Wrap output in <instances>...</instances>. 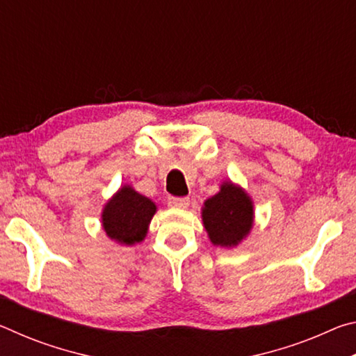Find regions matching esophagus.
Returning a JSON list of instances; mask_svg holds the SVG:
<instances>
[{"instance_id": "1", "label": "esophagus", "mask_w": 356, "mask_h": 356, "mask_svg": "<svg viewBox=\"0 0 356 356\" xmlns=\"http://www.w3.org/2000/svg\"><path fill=\"white\" fill-rule=\"evenodd\" d=\"M168 204H170L171 207H176V209H186L190 204L188 197H174L171 196L170 200H168Z\"/></svg>"}]
</instances>
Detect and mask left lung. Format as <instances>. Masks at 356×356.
<instances>
[{"label":"left lung","instance_id":"1","mask_svg":"<svg viewBox=\"0 0 356 356\" xmlns=\"http://www.w3.org/2000/svg\"><path fill=\"white\" fill-rule=\"evenodd\" d=\"M201 218L210 242L221 248H236L254 225V202L242 186L222 180L220 191L204 201Z\"/></svg>","mask_w":356,"mask_h":356}]
</instances>
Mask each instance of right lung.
Masks as SVG:
<instances>
[{"label": "right lung", "mask_w": 356, "mask_h": 356, "mask_svg": "<svg viewBox=\"0 0 356 356\" xmlns=\"http://www.w3.org/2000/svg\"><path fill=\"white\" fill-rule=\"evenodd\" d=\"M156 206L131 185H122L102 209V227L106 237L120 246H134L147 236Z\"/></svg>", "instance_id": "obj_1"}]
</instances>
